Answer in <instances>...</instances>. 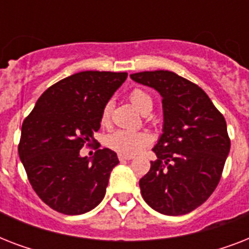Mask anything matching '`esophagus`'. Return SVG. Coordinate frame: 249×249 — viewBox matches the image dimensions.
Masks as SVG:
<instances>
[{
    "mask_svg": "<svg viewBox=\"0 0 249 249\" xmlns=\"http://www.w3.org/2000/svg\"><path fill=\"white\" fill-rule=\"evenodd\" d=\"M119 159L120 160H132V159H134V156L125 155V154H119Z\"/></svg>",
    "mask_w": 249,
    "mask_h": 249,
    "instance_id": "esophagus-1",
    "label": "esophagus"
}]
</instances>
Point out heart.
Returning <instances> with one entry per match:
<instances>
[{
    "instance_id": "b5f03b06",
    "label": "heart",
    "mask_w": 249,
    "mask_h": 249,
    "mask_svg": "<svg viewBox=\"0 0 249 249\" xmlns=\"http://www.w3.org/2000/svg\"><path fill=\"white\" fill-rule=\"evenodd\" d=\"M129 98H130L133 106L137 109H140L141 112H144V111L152 108L151 97L143 90H133ZM109 115H111V105H106L103 111H102V124L108 123ZM106 143L109 148H112L117 152H121V154H136L150 143V136L143 132L119 129L107 137Z\"/></svg>"
}]
</instances>
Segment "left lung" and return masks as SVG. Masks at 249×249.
Returning a JSON list of instances; mask_svg holds the SVG:
<instances>
[{
  "instance_id": "1",
  "label": "left lung",
  "mask_w": 249,
  "mask_h": 249,
  "mask_svg": "<svg viewBox=\"0 0 249 249\" xmlns=\"http://www.w3.org/2000/svg\"><path fill=\"white\" fill-rule=\"evenodd\" d=\"M130 79L163 98V133L152 148L158 160L140 179L141 194L156 212L190 213L220 182L230 151L225 117L204 90L174 72H138Z\"/></svg>"
}]
</instances>
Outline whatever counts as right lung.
<instances>
[{"label":"right lung","mask_w":249,"mask_h":249,"mask_svg":"<svg viewBox=\"0 0 249 249\" xmlns=\"http://www.w3.org/2000/svg\"><path fill=\"white\" fill-rule=\"evenodd\" d=\"M126 77L99 71L68 76L45 90L23 121L19 158L33 190L56 212L83 214L103 200L116 152L103 148L90 159L80 150L97 142L102 111Z\"/></svg>","instance_id":"right-lung-1"}]
</instances>
